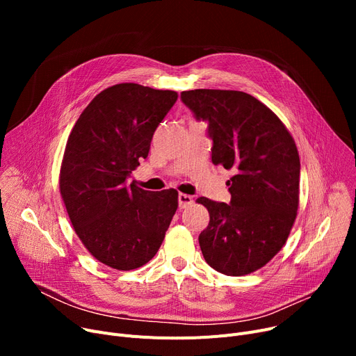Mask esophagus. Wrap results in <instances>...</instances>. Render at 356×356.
I'll use <instances>...</instances> for the list:
<instances>
[{
  "mask_svg": "<svg viewBox=\"0 0 356 356\" xmlns=\"http://www.w3.org/2000/svg\"><path fill=\"white\" fill-rule=\"evenodd\" d=\"M193 203V197L191 195H186V193H179V208L184 209L188 208L189 204Z\"/></svg>",
  "mask_w": 356,
  "mask_h": 356,
  "instance_id": "obj_1",
  "label": "esophagus"
}]
</instances>
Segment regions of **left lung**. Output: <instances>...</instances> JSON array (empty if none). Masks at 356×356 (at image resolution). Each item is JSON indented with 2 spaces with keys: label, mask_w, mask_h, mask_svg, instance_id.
<instances>
[{
  "label": "left lung",
  "mask_w": 356,
  "mask_h": 356,
  "mask_svg": "<svg viewBox=\"0 0 356 356\" xmlns=\"http://www.w3.org/2000/svg\"><path fill=\"white\" fill-rule=\"evenodd\" d=\"M197 120L208 121L212 163L235 172L231 202L199 197L209 225L199 235L207 263L227 275L264 267L283 248L298 208L300 159L286 125L250 93L195 89L180 95Z\"/></svg>",
  "instance_id": "left-lung-1"
}]
</instances>
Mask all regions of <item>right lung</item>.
Masks as SVG:
<instances>
[{"label": "right lung", "mask_w": 356, "mask_h": 356, "mask_svg": "<svg viewBox=\"0 0 356 356\" xmlns=\"http://www.w3.org/2000/svg\"><path fill=\"white\" fill-rule=\"evenodd\" d=\"M177 92L138 83L104 89L67 138L59 188L74 232L102 264L136 270L159 251L179 193L144 191L128 177L149 152Z\"/></svg>", "instance_id": "add662e5"}]
</instances>
